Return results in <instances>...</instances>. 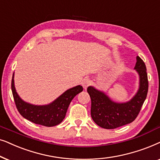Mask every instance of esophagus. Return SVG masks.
Here are the masks:
<instances>
[{
    "label": "esophagus",
    "mask_w": 160,
    "mask_h": 160,
    "mask_svg": "<svg viewBox=\"0 0 160 160\" xmlns=\"http://www.w3.org/2000/svg\"><path fill=\"white\" fill-rule=\"evenodd\" d=\"M89 85H90V80H89L88 79L86 78L82 81V87H83V88L85 89V90H86Z\"/></svg>",
    "instance_id": "esophagus-1"
}]
</instances>
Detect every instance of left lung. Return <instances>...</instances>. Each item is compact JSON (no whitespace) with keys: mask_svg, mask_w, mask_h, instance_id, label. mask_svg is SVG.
<instances>
[{"mask_svg":"<svg viewBox=\"0 0 160 160\" xmlns=\"http://www.w3.org/2000/svg\"><path fill=\"white\" fill-rule=\"evenodd\" d=\"M136 59L134 69L139 75V88L129 101L114 102L105 92L94 87L87 88L91 99V118L102 128L111 129L128 124L137 118L140 111L147 97L148 82L145 63L139 56Z\"/></svg>","mask_w":160,"mask_h":160,"instance_id":"left-lung-1","label":"left lung"}]
</instances>
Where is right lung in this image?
<instances>
[{
  "label": "right lung",
  "mask_w": 160,
  "mask_h": 160,
  "mask_svg": "<svg viewBox=\"0 0 160 160\" xmlns=\"http://www.w3.org/2000/svg\"><path fill=\"white\" fill-rule=\"evenodd\" d=\"M14 75L12 80V94L16 107L21 116L31 122L45 127H54L62 122L64 119L70 102L83 88L77 86L68 89L60 97L48 105H35L23 101L17 93L14 86Z\"/></svg>",
  "instance_id": "1"
}]
</instances>
